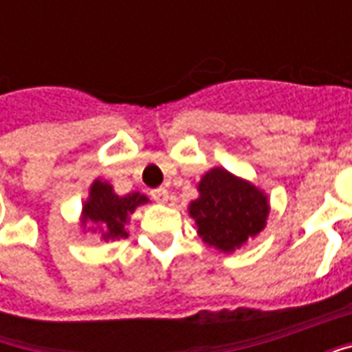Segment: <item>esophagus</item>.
<instances>
[{"label":"esophagus","instance_id":"34e87169","mask_svg":"<svg viewBox=\"0 0 352 352\" xmlns=\"http://www.w3.org/2000/svg\"><path fill=\"white\" fill-rule=\"evenodd\" d=\"M151 196H153L154 201H158V204H166L169 198V192L164 188V186H160V188H154L153 192H151Z\"/></svg>","mask_w":352,"mask_h":352}]
</instances>
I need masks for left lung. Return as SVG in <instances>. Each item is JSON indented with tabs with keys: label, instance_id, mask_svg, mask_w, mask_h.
I'll return each instance as SVG.
<instances>
[{
	"label": "left lung",
	"instance_id": "left-lung-1",
	"mask_svg": "<svg viewBox=\"0 0 352 352\" xmlns=\"http://www.w3.org/2000/svg\"><path fill=\"white\" fill-rule=\"evenodd\" d=\"M198 192L188 214L196 221L199 237L214 249L234 252L265 228L270 201L249 181L224 168H213L201 177Z\"/></svg>",
	"mask_w": 352,
	"mask_h": 352
}]
</instances>
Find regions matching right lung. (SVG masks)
<instances>
[{"instance_id":"right-lung-1","label":"right lung","mask_w":352,"mask_h":352,"mask_svg":"<svg viewBox=\"0 0 352 352\" xmlns=\"http://www.w3.org/2000/svg\"><path fill=\"white\" fill-rule=\"evenodd\" d=\"M148 198L139 192H130L126 196H118L113 186L101 179H96L88 192V199L82 206V226H90L96 232L100 228L101 237L109 239H120L128 237L126 224L130 222V214L139 206L146 204Z\"/></svg>"}]
</instances>
